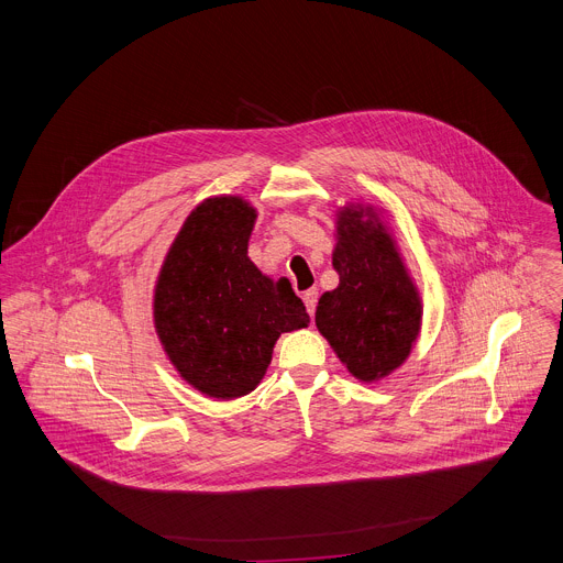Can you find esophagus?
Returning a JSON list of instances; mask_svg holds the SVG:
<instances>
[{"instance_id": "34e87169", "label": "esophagus", "mask_w": 563, "mask_h": 563, "mask_svg": "<svg viewBox=\"0 0 563 563\" xmlns=\"http://www.w3.org/2000/svg\"><path fill=\"white\" fill-rule=\"evenodd\" d=\"M302 300H305V307H307L309 316H313V311H316V300H318V289H307V291L302 294Z\"/></svg>"}]
</instances>
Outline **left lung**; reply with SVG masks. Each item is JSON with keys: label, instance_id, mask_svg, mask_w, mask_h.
<instances>
[{"label": "left lung", "instance_id": "obj_1", "mask_svg": "<svg viewBox=\"0 0 563 563\" xmlns=\"http://www.w3.org/2000/svg\"><path fill=\"white\" fill-rule=\"evenodd\" d=\"M332 265L339 287L320 296L316 328L356 378H383L408 358L417 341L419 294L391 238L363 209L341 213Z\"/></svg>", "mask_w": 563, "mask_h": 563}]
</instances>
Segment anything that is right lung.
<instances>
[{
	"label": "right lung",
	"instance_id": "1",
	"mask_svg": "<svg viewBox=\"0 0 563 563\" xmlns=\"http://www.w3.org/2000/svg\"><path fill=\"white\" fill-rule=\"evenodd\" d=\"M256 211L240 198H209L183 224L159 272L153 318L185 380L213 398L250 394L283 332L309 313L287 278L247 258Z\"/></svg>",
	"mask_w": 563,
	"mask_h": 563
}]
</instances>
